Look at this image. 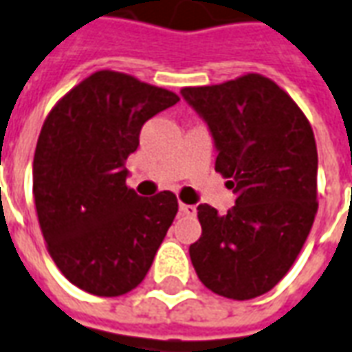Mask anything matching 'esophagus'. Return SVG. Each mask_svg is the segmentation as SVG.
Segmentation results:
<instances>
[{"instance_id": "esophagus-1", "label": "esophagus", "mask_w": 352, "mask_h": 352, "mask_svg": "<svg viewBox=\"0 0 352 352\" xmlns=\"http://www.w3.org/2000/svg\"><path fill=\"white\" fill-rule=\"evenodd\" d=\"M179 210H181V214L183 216H196V208L195 206H190V204H179Z\"/></svg>"}]
</instances>
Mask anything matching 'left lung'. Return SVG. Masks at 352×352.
<instances>
[{
  "label": "left lung",
  "instance_id": "1",
  "mask_svg": "<svg viewBox=\"0 0 352 352\" xmlns=\"http://www.w3.org/2000/svg\"><path fill=\"white\" fill-rule=\"evenodd\" d=\"M181 94L206 119L216 171L236 195L226 216L200 204L190 245L198 279L216 295L248 300L295 264L318 212V150L310 121L272 78L246 73Z\"/></svg>",
  "mask_w": 352,
  "mask_h": 352
}]
</instances>
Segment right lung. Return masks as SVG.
Here are the masks:
<instances>
[{
  "label": "right lung",
  "instance_id": "right-lung-1",
  "mask_svg": "<svg viewBox=\"0 0 352 352\" xmlns=\"http://www.w3.org/2000/svg\"><path fill=\"white\" fill-rule=\"evenodd\" d=\"M177 102L171 90L104 69L45 117L32 164L38 223L59 272L90 295L140 285L175 219L177 196H138L125 162L146 121Z\"/></svg>",
  "mask_w": 352,
  "mask_h": 352
}]
</instances>
